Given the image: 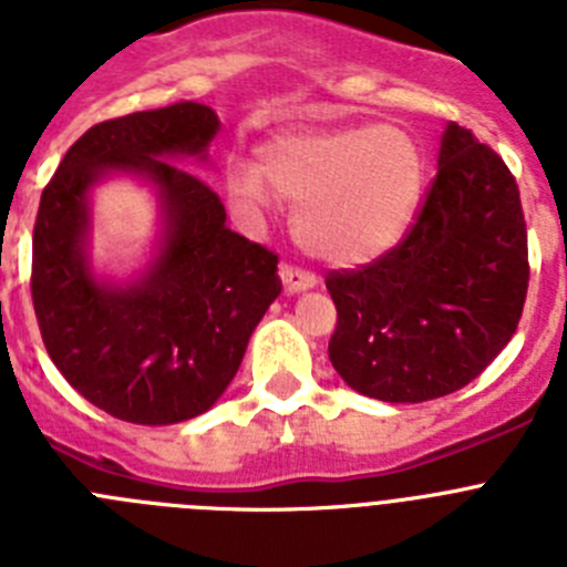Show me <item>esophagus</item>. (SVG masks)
I'll return each instance as SVG.
<instances>
[{"instance_id":"esophagus-1","label":"esophagus","mask_w":567,"mask_h":567,"mask_svg":"<svg viewBox=\"0 0 567 567\" xmlns=\"http://www.w3.org/2000/svg\"><path fill=\"white\" fill-rule=\"evenodd\" d=\"M280 280H284V289H287L289 295L307 292V289H312L315 284H318V278H315L312 272L292 267V264H280Z\"/></svg>"}]
</instances>
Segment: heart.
<instances>
[{
	"instance_id": "1",
	"label": "heart",
	"mask_w": 567,
	"mask_h": 567,
	"mask_svg": "<svg viewBox=\"0 0 567 567\" xmlns=\"http://www.w3.org/2000/svg\"><path fill=\"white\" fill-rule=\"evenodd\" d=\"M425 189V150L400 124L309 130L278 135L258 169H229V193L264 209L269 193L298 204L300 247L334 267H358L398 247Z\"/></svg>"
}]
</instances>
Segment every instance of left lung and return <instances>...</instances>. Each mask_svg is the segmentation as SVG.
<instances>
[{"label": "left lung", "mask_w": 567, "mask_h": 567, "mask_svg": "<svg viewBox=\"0 0 567 567\" xmlns=\"http://www.w3.org/2000/svg\"><path fill=\"white\" fill-rule=\"evenodd\" d=\"M329 360L383 403L452 394L514 338L528 292V235L511 169L471 130L445 124L437 178L398 247L329 272Z\"/></svg>", "instance_id": "obj_1"}]
</instances>
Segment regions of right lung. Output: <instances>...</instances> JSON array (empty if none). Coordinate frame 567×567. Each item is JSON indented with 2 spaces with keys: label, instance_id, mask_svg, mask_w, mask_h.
<instances>
[{
  "label": "right lung",
  "instance_id": "right-lung-1",
  "mask_svg": "<svg viewBox=\"0 0 567 567\" xmlns=\"http://www.w3.org/2000/svg\"><path fill=\"white\" fill-rule=\"evenodd\" d=\"M218 127L198 102L110 118L68 150L39 202L30 292L48 354L84 400L127 423L213 409L280 295L278 255L233 233L221 198L175 164L207 162ZM113 174L147 183L163 221L148 269L122 285L89 260V193Z\"/></svg>",
  "mask_w": 567,
  "mask_h": 567
}]
</instances>
